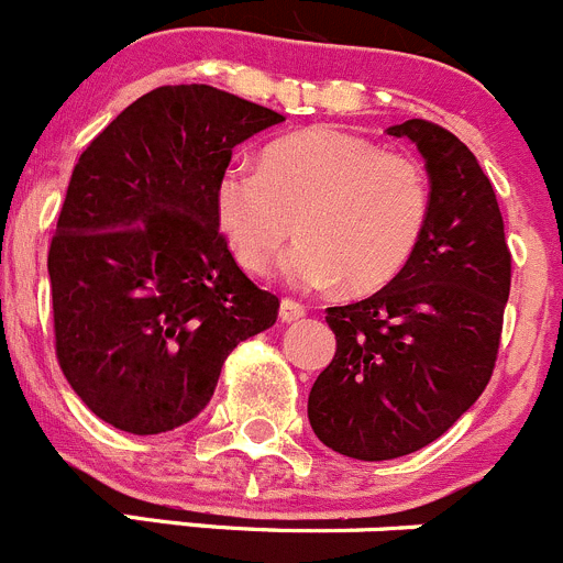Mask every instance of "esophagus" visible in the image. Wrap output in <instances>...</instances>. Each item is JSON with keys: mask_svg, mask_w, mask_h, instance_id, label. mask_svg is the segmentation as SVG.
I'll return each mask as SVG.
<instances>
[{"mask_svg": "<svg viewBox=\"0 0 563 563\" xmlns=\"http://www.w3.org/2000/svg\"><path fill=\"white\" fill-rule=\"evenodd\" d=\"M305 316V305L297 299H283L280 302V319L283 321H297Z\"/></svg>", "mask_w": 563, "mask_h": 563, "instance_id": "1", "label": "esophagus"}]
</instances>
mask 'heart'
Segmentation results:
<instances>
[{
    "label": "heart",
    "instance_id": "heart-1",
    "mask_svg": "<svg viewBox=\"0 0 563 563\" xmlns=\"http://www.w3.org/2000/svg\"><path fill=\"white\" fill-rule=\"evenodd\" d=\"M214 211L239 264L264 275L294 231L288 283L343 286L368 294L387 286L418 250L432 211L429 176L415 156L382 151L368 136L313 125L269 143L261 167L228 165Z\"/></svg>",
    "mask_w": 563,
    "mask_h": 563
}]
</instances>
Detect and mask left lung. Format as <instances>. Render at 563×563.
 <instances>
[{"label":"left lung","mask_w":563,"mask_h":563,"mask_svg":"<svg viewBox=\"0 0 563 563\" xmlns=\"http://www.w3.org/2000/svg\"><path fill=\"white\" fill-rule=\"evenodd\" d=\"M387 134L412 140L427 159V233L385 288L327 308L335 357L308 396L316 438L363 462L434 443L476 404L498 360L511 288L504 217L471 148L420 118Z\"/></svg>","instance_id":"left-lung-1"}]
</instances>
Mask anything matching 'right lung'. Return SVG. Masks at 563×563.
Here are the masks:
<instances>
[{
  "instance_id": "add662e5",
  "label": "right lung",
  "mask_w": 563,
  "mask_h": 563,
  "mask_svg": "<svg viewBox=\"0 0 563 563\" xmlns=\"http://www.w3.org/2000/svg\"><path fill=\"white\" fill-rule=\"evenodd\" d=\"M286 120L209 85H165L79 156L48 247L54 346L76 396L120 432L198 418L222 363L280 299L228 250L214 187L233 148Z\"/></svg>"
}]
</instances>
